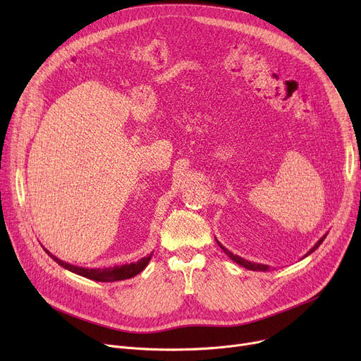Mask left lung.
<instances>
[{
    "instance_id": "8db88e82",
    "label": "left lung",
    "mask_w": 361,
    "mask_h": 361,
    "mask_svg": "<svg viewBox=\"0 0 361 361\" xmlns=\"http://www.w3.org/2000/svg\"><path fill=\"white\" fill-rule=\"evenodd\" d=\"M326 235H328V233L324 235V237H320L319 238V241L313 245V247L305 255V257H307L309 255H312L317 247H319V245L322 244V241H324L325 238H326ZM216 240V238H215ZM216 243H218V245H219V247L222 249V252L226 255V256H228L233 262H235L237 264H240V267H243V268H245V269H249V271H269V267H268V264H262V263H255V262H250V260H245V259H243V257H240V256H237V255H234V253H231L228 249H225L224 247V245L216 240Z\"/></svg>"
}]
</instances>
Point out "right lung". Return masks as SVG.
Instances as JSON below:
<instances>
[{
    "label": "right lung",
    "instance_id": "obj_1",
    "mask_svg": "<svg viewBox=\"0 0 361 361\" xmlns=\"http://www.w3.org/2000/svg\"><path fill=\"white\" fill-rule=\"evenodd\" d=\"M44 250L48 253V256L52 260H55L64 269H67V271H70L73 274H78L80 276H85L87 279L98 281V282H114V281H123V279H128V278L136 276L137 274H140L147 267V263H149L152 255H154V252H152L147 256L139 259L137 262L120 264V267H112V268H82V267H75V264H71V263H67V262L59 259L56 256H54L51 252H48L47 249H44Z\"/></svg>",
    "mask_w": 361,
    "mask_h": 361
}]
</instances>
